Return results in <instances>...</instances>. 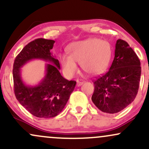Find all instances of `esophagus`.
Wrapping results in <instances>:
<instances>
[{
    "label": "esophagus",
    "mask_w": 149,
    "mask_h": 149,
    "mask_svg": "<svg viewBox=\"0 0 149 149\" xmlns=\"http://www.w3.org/2000/svg\"><path fill=\"white\" fill-rule=\"evenodd\" d=\"M83 84V81L81 80H77V86L80 87Z\"/></svg>",
    "instance_id": "1"
}]
</instances>
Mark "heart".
Returning a JSON list of instances; mask_svg holds the SVG:
<instances>
[{
  "label": "heart",
  "instance_id": "obj_1",
  "mask_svg": "<svg viewBox=\"0 0 149 149\" xmlns=\"http://www.w3.org/2000/svg\"><path fill=\"white\" fill-rule=\"evenodd\" d=\"M69 54H61L59 61L63 73L72 78L78 71V64L89 75L100 74L105 71L112 57L111 45L107 40L90 38L73 42L69 47Z\"/></svg>",
  "mask_w": 149,
  "mask_h": 149
}]
</instances>
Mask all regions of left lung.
<instances>
[{"mask_svg":"<svg viewBox=\"0 0 149 149\" xmlns=\"http://www.w3.org/2000/svg\"><path fill=\"white\" fill-rule=\"evenodd\" d=\"M140 65L137 55L127 42L117 40L110 69L94 82L92 101L100 111L116 113L134 101L139 90Z\"/></svg>","mask_w":149,"mask_h":149,"instance_id":"left-lung-1","label":"left lung"}]
</instances>
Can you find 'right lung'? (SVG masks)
<instances>
[{
    "label": "right lung",
    "instance_id": "obj_1",
    "mask_svg": "<svg viewBox=\"0 0 149 149\" xmlns=\"http://www.w3.org/2000/svg\"><path fill=\"white\" fill-rule=\"evenodd\" d=\"M54 42L44 38L33 40L22 49L13 65L15 97L22 106L38 118H53L62 111L76 84L74 80L65 79L59 72V61L50 52ZM33 59L51 64L46 65L45 76L37 85L29 86L22 80L21 69Z\"/></svg>",
    "mask_w": 149,
    "mask_h": 149
}]
</instances>
